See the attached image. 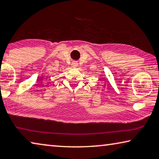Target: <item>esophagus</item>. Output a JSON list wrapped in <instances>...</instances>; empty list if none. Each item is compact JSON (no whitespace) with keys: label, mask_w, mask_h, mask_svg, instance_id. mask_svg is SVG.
Segmentation results:
<instances>
[{"label":"esophagus","mask_w":159,"mask_h":159,"mask_svg":"<svg viewBox=\"0 0 159 159\" xmlns=\"http://www.w3.org/2000/svg\"><path fill=\"white\" fill-rule=\"evenodd\" d=\"M71 65H72V66L74 67V68H76L79 64H78V62L77 61H73Z\"/></svg>","instance_id":"obj_1"}]
</instances>
